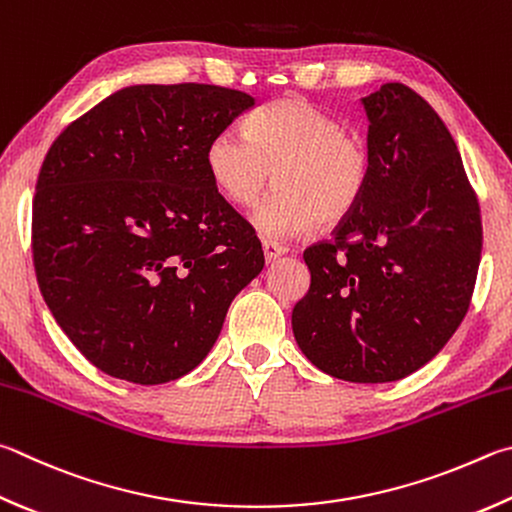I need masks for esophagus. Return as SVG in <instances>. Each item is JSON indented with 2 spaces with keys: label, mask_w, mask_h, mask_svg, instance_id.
Returning <instances> with one entry per match:
<instances>
[{
  "label": "esophagus",
  "mask_w": 512,
  "mask_h": 512,
  "mask_svg": "<svg viewBox=\"0 0 512 512\" xmlns=\"http://www.w3.org/2000/svg\"><path fill=\"white\" fill-rule=\"evenodd\" d=\"M262 248H264V257H266V264H271V262H275L277 257L280 255H284L286 253V246H282V244H277V241H271V239H264L262 241Z\"/></svg>",
  "instance_id": "obj_1"
}]
</instances>
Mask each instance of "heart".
<instances>
[{"label":"heart","mask_w":512,"mask_h":512,"mask_svg":"<svg viewBox=\"0 0 512 512\" xmlns=\"http://www.w3.org/2000/svg\"><path fill=\"white\" fill-rule=\"evenodd\" d=\"M248 134L221 129L210 138L206 167L221 197L248 208L282 188L255 212L268 237H295L318 221L338 224L358 208L371 179L365 138L302 96L266 102L246 120Z\"/></svg>","instance_id":"b5f03b06"}]
</instances>
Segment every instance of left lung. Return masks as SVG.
Here are the masks:
<instances>
[{"label":"left lung","instance_id":"8db88e82","mask_svg":"<svg viewBox=\"0 0 512 512\" xmlns=\"http://www.w3.org/2000/svg\"><path fill=\"white\" fill-rule=\"evenodd\" d=\"M362 107L367 192L333 239L304 250L311 286L291 322L324 374L392 383L430 362L466 318L481 215L457 143L427 100L387 82Z\"/></svg>","mask_w":512,"mask_h":512}]
</instances>
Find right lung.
Instances as JSON below:
<instances>
[{
	"label": "right lung",
	"mask_w": 512,
	"mask_h": 512,
	"mask_svg": "<svg viewBox=\"0 0 512 512\" xmlns=\"http://www.w3.org/2000/svg\"><path fill=\"white\" fill-rule=\"evenodd\" d=\"M255 107L217 85H134L64 129L33 199V264L91 365L136 385L188 374L262 273L253 226L206 167L210 138Z\"/></svg>",
	"instance_id": "1"
}]
</instances>
